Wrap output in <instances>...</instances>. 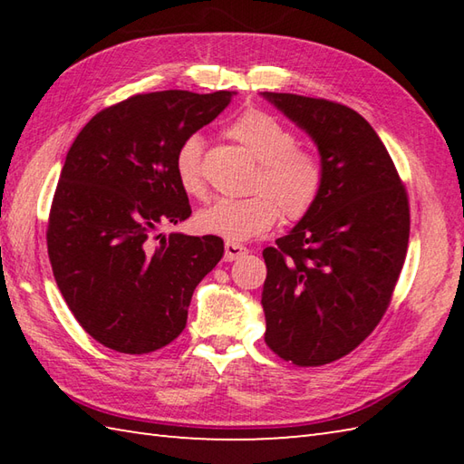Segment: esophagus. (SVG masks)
I'll return each mask as SVG.
<instances>
[{"mask_svg": "<svg viewBox=\"0 0 464 464\" xmlns=\"http://www.w3.org/2000/svg\"><path fill=\"white\" fill-rule=\"evenodd\" d=\"M249 249L239 243H225V261H237L243 255H247Z\"/></svg>", "mask_w": 464, "mask_h": 464, "instance_id": "34e87169", "label": "esophagus"}]
</instances>
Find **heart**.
Returning a JSON list of instances; mask_svg holds the SVG:
<instances>
[{
  "mask_svg": "<svg viewBox=\"0 0 464 464\" xmlns=\"http://www.w3.org/2000/svg\"><path fill=\"white\" fill-rule=\"evenodd\" d=\"M227 135L259 161L251 181L255 193L243 199L221 197L211 201L197 211V229L239 243L269 231L281 213L285 219L297 221L313 209L324 183L323 163L297 145L287 125L261 110H249L227 127ZM175 173L185 193H205L201 140L197 135L185 137L177 147Z\"/></svg>",
  "mask_w": 464,
  "mask_h": 464,
  "instance_id": "obj_1",
  "label": "heart"
}]
</instances>
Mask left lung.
<instances>
[{
  "mask_svg": "<svg viewBox=\"0 0 464 464\" xmlns=\"http://www.w3.org/2000/svg\"><path fill=\"white\" fill-rule=\"evenodd\" d=\"M309 133L321 155L319 201L263 251L265 343L299 367L349 354L391 303L409 245V199L389 151L347 105L261 93Z\"/></svg>",
  "mask_w": 464,
  "mask_h": 464,
  "instance_id": "obj_1",
  "label": "left lung"
}]
</instances>
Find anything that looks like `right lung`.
<instances>
[{
  "label": "right lung",
  "mask_w": 464,
  "mask_h": 464,
  "mask_svg": "<svg viewBox=\"0 0 464 464\" xmlns=\"http://www.w3.org/2000/svg\"><path fill=\"white\" fill-rule=\"evenodd\" d=\"M235 92L140 93L92 117L69 147L47 223V253L77 323L103 347L151 353L185 329L223 239L155 235L191 215L175 173L185 137Z\"/></svg>",
  "instance_id": "1"
}]
</instances>
